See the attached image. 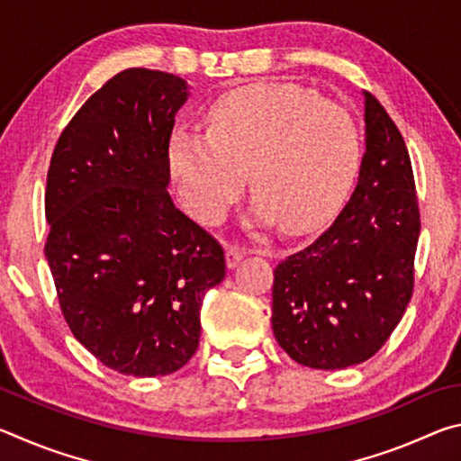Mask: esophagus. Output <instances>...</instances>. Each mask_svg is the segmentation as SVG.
Listing matches in <instances>:
<instances>
[{
	"mask_svg": "<svg viewBox=\"0 0 461 461\" xmlns=\"http://www.w3.org/2000/svg\"><path fill=\"white\" fill-rule=\"evenodd\" d=\"M246 256V249L240 248V246H225V264H228V268H236L238 262L244 258Z\"/></svg>",
	"mask_w": 461,
	"mask_h": 461,
	"instance_id": "obj_1",
	"label": "esophagus"
}]
</instances>
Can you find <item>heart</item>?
<instances>
[{"label":"heart","mask_w":461,"mask_h":461,"mask_svg":"<svg viewBox=\"0 0 461 461\" xmlns=\"http://www.w3.org/2000/svg\"><path fill=\"white\" fill-rule=\"evenodd\" d=\"M360 131L346 109L285 83L241 87L215 101L207 131L176 128L168 173L189 212L215 225L246 183L256 191L249 225L315 230L352 186Z\"/></svg>","instance_id":"heart-1"}]
</instances>
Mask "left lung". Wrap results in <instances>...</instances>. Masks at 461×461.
Wrapping results in <instances>:
<instances>
[{
  "label": "left lung",
  "instance_id": "1",
  "mask_svg": "<svg viewBox=\"0 0 461 461\" xmlns=\"http://www.w3.org/2000/svg\"><path fill=\"white\" fill-rule=\"evenodd\" d=\"M364 156L354 193L313 244L275 268L272 331L301 366L341 370L384 346L412 294L420 233L409 150L362 91Z\"/></svg>",
  "mask_w": 461,
  "mask_h": 461
}]
</instances>
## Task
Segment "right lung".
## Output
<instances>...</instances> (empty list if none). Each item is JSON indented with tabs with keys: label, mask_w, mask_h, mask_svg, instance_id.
Segmentation results:
<instances>
[{
	"label": "right lung",
	"mask_w": 461,
	"mask_h": 461,
	"mask_svg": "<svg viewBox=\"0 0 461 461\" xmlns=\"http://www.w3.org/2000/svg\"><path fill=\"white\" fill-rule=\"evenodd\" d=\"M191 95L181 77L126 68L62 131L46 181V260L81 346L128 376L191 360L223 249L168 194V140Z\"/></svg>",
	"instance_id": "add662e5"
}]
</instances>
